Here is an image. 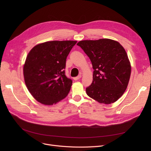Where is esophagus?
<instances>
[{"mask_svg":"<svg viewBox=\"0 0 151 151\" xmlns=\"http://www.w3.org/2000/svg\"><path fill=\"white\" fill-rule=\"evenodd\" d=\"M81 78V75H80L77 76L76 77H75L73 79H74V80H79V79H80Z\"/></svg>","mask_w":151,"mask_h":151,"instance_id":"obj_1","label":"esophagus"}]
</instances>
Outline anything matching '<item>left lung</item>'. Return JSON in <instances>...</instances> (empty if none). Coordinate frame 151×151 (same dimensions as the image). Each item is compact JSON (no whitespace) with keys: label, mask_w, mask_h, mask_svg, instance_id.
<instances>
[{"label":"left lung","mask_w":151,"mask_h":151,"mask_svg":"<svg viewBox=\"0 0 151 151\" xmlns=\"http://www.w3.org/2000/svg\"><path fill=\"white\" fill-rule=\"evenodd\" d=\"M80 46L89 58L93 70V81L86 88L91 98L100 104L117 101L125 91L131 74V65L123 46L108 38L83 40Z\"/></svg>","instance_id":"obj_1"}]
</instances>
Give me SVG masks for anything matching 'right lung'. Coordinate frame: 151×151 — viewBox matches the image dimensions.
Wrapping results in <instances>:
<instances>
[{
	"mask_svg": "<svg viewBox=\"0 0 151 151\" xmlns=\"http://www.w3.org/2000/svg\"><path fill=\"white\" fill-rule=\"evenodd\" d=\"M76 41H51L35 46L23 67L24 81L34 98L52 105L65 98L72 80L65 76L66 59Z\"/></svg>",
	"mask_w": 151,
	"mask_h": 151,
	"instance_id": "add662e5",
	"label": "right lung"
}]
</instances>
